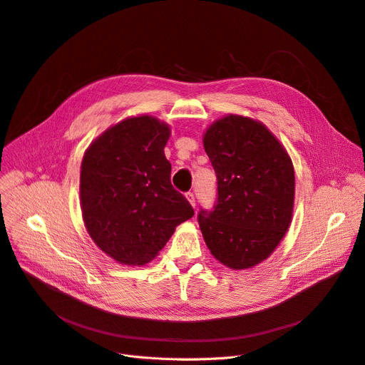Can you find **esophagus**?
Here are the masks:
<instances>
[{
    "label": "esophagus",
    "mask_w": 365,
    "mask_h": 365,
    "mask_svg": "<svg viewBox=\"0 0 365 365\" xmlns=\"http://www.w3.org/2000/svg\"><path fill=\"white\" fill-rule=\"evenodd\" d=\"M185 197H187V200L190 202V205H192L193 207L196 206V197H195V195H193L192 192H188V193H185Z\"/></svg>",
    "instance_id": "1"
}]
</instances>
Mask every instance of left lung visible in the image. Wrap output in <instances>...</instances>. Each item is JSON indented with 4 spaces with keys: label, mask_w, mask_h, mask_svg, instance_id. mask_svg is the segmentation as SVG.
Instances as JSON below:
<instances>
[{
    "label": "left lung",
    "mask_w": 365,
    "mask_h": 365,
    "mask_svg": "<svg viewBox=\"0 0 365 365\" xmlns=\"http://www.w3.org/2000/svg\"><path fill=\"white\" fill-rule=\"evenodd\" d=\"M203 147L218 184L214 211L197 215L206 247L224 266L250 269L264 262L289 227L292 162L263 123L236 114L214 121Z\"/></svg>",
    "instance_id": "8db88e82"
}]
</instances>
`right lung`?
<instances>
[{"label":"right lung","mask_w":365,"mask_h":365,"mask_svg":"<svg viewBox=\"0 0 365 365\" xmlns=\"http://www.w3.org/2000/svg\"><path fill=\"white\" fill-rule=\"evenodd\" d=\"M169 136L159 118L129 117L99 135L83 155V221L101 251L117 263H148L177 225L195 215L170 184L163 150Z\"/></svg>","instance_id":"obj_1"}]
</instances>
